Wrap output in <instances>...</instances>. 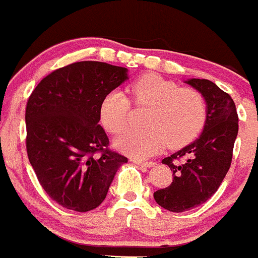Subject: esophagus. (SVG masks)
<instances>
[{
	"label": "esophagus",
	"mask_w": 258,
	"mask_h": 258,
	"mask_svg": "<svg viewBox=\"0 0 258 258\" xmlns=\"http://www.w3.org/2000/svg\"><path fill=\"white\" fill-rule=\"evenodd\" d=\"M132 162H134V163H137L138 166H143V167H146V168H150L152 166H155V162L152 161H140V160H137V158H132Z\"/></svg>",
	"instance_id": "esophagus-1"
}]
</instances>
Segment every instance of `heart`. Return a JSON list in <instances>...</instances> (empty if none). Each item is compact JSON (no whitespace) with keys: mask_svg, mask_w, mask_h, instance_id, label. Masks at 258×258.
I'll return each instance as SVG.
<instances>
[{"mask_svg":"<svg viewBox=\"0 0 258 258\" xmlns=\"http://www.w3.org/2000/svg\"><path fill=\"white\" fill-rule=\"evenodd\" d=\"M137 107H147L146 128L126 130L115 140V147L126 155L146 158L167 146L180 149L199 137L207 118L206 100L192 88L158 74H145L129 86ZM132 102L120 90H112L102 98L100 119L107 132L119 134L128 126Z\"/></svg>","mask_w":258,"mask_h":258,"instance_id":"heart-1","label":"heart"}]
</instances>
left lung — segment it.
<instances>
[{"instance_id":"1","label":"left lung","mask_w":258,"mask_h":258,"mask_svg":"<svg viewBox=\"0 0 258 258\" xmlns=\"http://www.w3.org/2000/svg\"><path fill=\"white\" fill-rule=\"evenodd\" d=\"M186 83L206 100L204 132L192 144L162 160L173 172V181L153 194L161 207L176 213L200 206L218 190L230 168L239 129L235 103L229 94L207 79ZM183 158L185 160L180 164Z\"/></svg>"}]
</instances>
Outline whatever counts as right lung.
<instances>
[{
    "label": "right lung",
    "instance_id": "1",
    "mask_svg": "<svg viewBox=\"0 0 258 258\" xmlns=\"http://www.w3.org/2000/svg\"><path fill=\"white\" fill-rule=\"evenodd\" d=\"M126 79L123 67L83 60L53 71L29 96L28 158L46 194L67 210L100 206L117 169L128 162L109 150L98 124L102 98Z\"/></svg>",
    "mask_w": 258,
    "mask_h": 258
}]
</instances>
